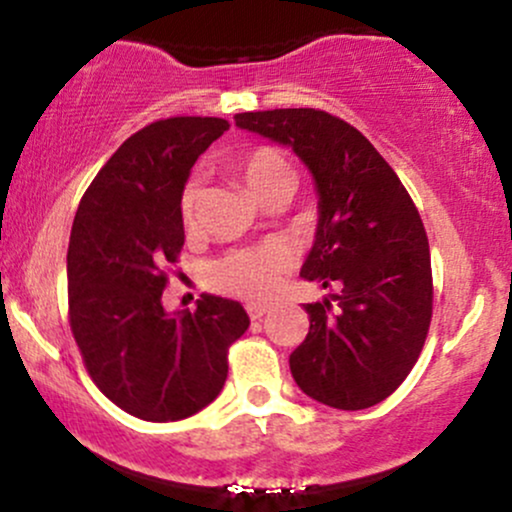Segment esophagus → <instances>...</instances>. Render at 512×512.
I'll use <instances>...</instances> for the list:
<instances>
[{"instance_id":"esophagus-1","label":"esophagus","mask_w":512,"mask_h":512,"mask_svg":"<svg viewBox=\"0 0 512 512\" xmlns=\"http://www.w3.org/2000/svg\"><path fill=\"white\" fill-rule=\"evenodd\" d=\"M267 313H269V305H262V303H250L248 305L250 320H262V317Z\"/></svg>"}]
</instances>
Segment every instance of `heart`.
Here are the masks:
<instances>
[{"instance_id": "b5f03b06", "label": "heart", "mask_w": 512, "mask_h": 512, "mask_svg": "<svg viewBox=\"0 0 512 512\" xmlns=\"http://www.w3.org/2000/svg\"><path fill=\"white\" fill-rule=\"evenodd\" d=\"M238 173L248 190L257 199L279 190V187L296 185V173L291 163L276 149L269 146H257L238 158ZM199 197V180L192 178L185 185L180 197V216L185 226L195 221ZM291 267V252L279 243L257 245V248H245L228 252L219 262L209 267V284L214 289L231 296L248 298V301H262V298L274 296L279 291L281 281Z\"/></svg>"}]
</instances>
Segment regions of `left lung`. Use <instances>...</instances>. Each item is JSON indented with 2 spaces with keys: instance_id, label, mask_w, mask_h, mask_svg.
<instances>
[{
  "instance_id": "1",
  "label": "left lung",
  "mask_w": 512,
  "mask_h": 512,
  "mask_svg": "<svg viewBox=\"0 0 512 512\" xmlns=\"http://www.w3.org/2000/svg\"><path fill=\"white\" fill-rule=\"evenodd\" d=\"M236 127L289 149L310 170L317 228L301 276L337 293L303 305L291 375L315 402L356 411L390 397L424 349L433 310L431 252L419 211L375 146L315 108L236 115Z\"/></svg>"
}]
</instances>
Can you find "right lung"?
<instances>
[{"label": "right lung", "mask_w": 512, "mask_h": 512, "mask_svg": "<svg viewBox=\"0 0 512 512\" xmlns=\"http://www.w3.org/2000/svg\"><path fill=\"white\" fill-rule=\"evenodd\" d=\"M228 129L221 117H170L110 156L76 209L67 252L69 325L93 383L144 421H180L219 397L228 346L250 317L202 293L197 310L163 308V267L185 243L180 197L190 170Z\"/></svg>", "instance_id": "right-lung-1"}]
</instances>
